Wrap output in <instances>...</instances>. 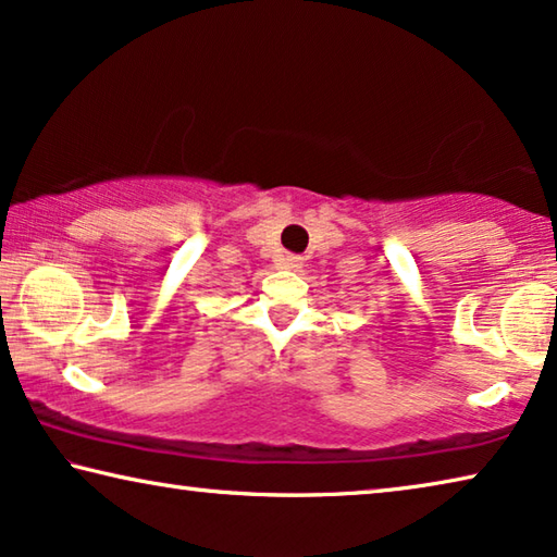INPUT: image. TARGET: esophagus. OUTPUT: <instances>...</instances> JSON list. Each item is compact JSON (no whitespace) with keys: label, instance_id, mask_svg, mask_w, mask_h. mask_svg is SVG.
I'll return each instance as SVG.
<instances>
[{"label":"esophagus","instance_id":"obj_1","mask_svg":"<svg viewBox=\"0 0 557 557\" xmlns=\"http://www.w3.org/2000/svg\"><path fill=\"white\" fill-rule=\"evenodd\" d=\"M300 263H304V261H300V257H284L286 269H300Z\"/></svg>","mask_w":557,"mask_h":557}]
</instances>
